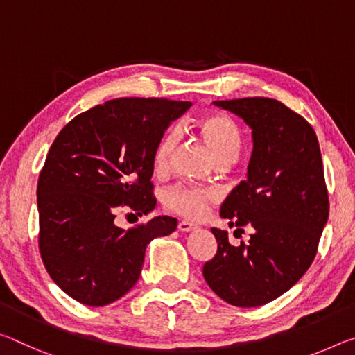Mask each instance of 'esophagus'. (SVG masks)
Masks as SVG:
<instances>
[{
  "label": "esophagus",
  "instance_id": "obj_1",
  "mask_svg": "<svg viewBox=\"0 0 355 355\" xmlns=\"http://www.w3.org/2000/svg\"><path fill=\"white\" fill-rule=\"evenodd\" d=\"M194 229H198V226H196V224H193V223H189V221H180L178 223L180 232H191V230H194Z\"/></svg>",
  "mask_w": 355,
  "mask_h": 355
}]
</instances>
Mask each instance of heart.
Wrapping results in <instances>:
<instances>
[{"label": "heart", "mask_w": 355, "mask_h": 355, "mask_svg": "<svg viewBox=\"0 0 355 355\" xmlns=\"http://www.w3.org/2000/svg\"><path fill=\"white\" fill-rule=\"evenodd\" d=\"M199 134L205 140L208 147L218 157V161L229 162L239 155L243 144V136L237 123L224 114H210L198 121ZM178 147V132L168 129L157 140L151 166L156 173H166L171 168L173 155ZM219 199V193L213 188L188 187V184H175L168 188L164 194V204L168 210L180 216L198 219L205 215L207 208Z\"/></svg>", "instance_id": "1"}]
</instances>
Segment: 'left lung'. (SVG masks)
Here are the masks:
<instances>
[{"label":"left lung","instance_id":"1","mask_svg":"<svg viewBox=\"0 0 355 355\" xmlns=\"http://www.w3.org/2000/svg\"><path fill=\"white\" fill-rule=\"evenodd\" d=\"M252 129L248 180L221 205L230 226L254 227L248 243L234 246L213 227L218 251L204 263V278L234 306H261L289 291L318 252L329 218V191L313 126L270 98L215 101Z\"/></svg>","mask_w":355,"mask_h":355}]
</instances>
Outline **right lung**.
Here are the masks:
<instances>
[{
	"mask_svg": "<svg viewBox=\"0 0 355 355\" xmlns=\"http://www.w3.org/2000/svg\"><path fill=\"white\" fill-rule=\"evenodd\" d=\"M191 107L167 98H118L67 123L37 180L39 251L46 270L88 306L115 302L137 283L145 248L177 229L156 216L132 229L114 223L120 210H153L151 155L171 121Z\"/></svg>",
	"mask_w": 355,
	"mask_h": 355,
	"instance_id": "add662e5",
	"label": "right lung"
}]
</instances>
